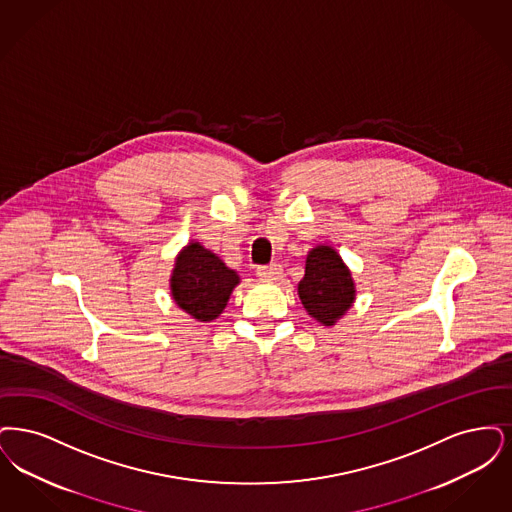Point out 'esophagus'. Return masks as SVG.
<instances>
[{"mask_svg": "<svg viewBox=\"0 0 512 512\" xmlns=\"http://www.w3.org/2000/svg\"><path fill=\"white\" fill-rule=\"evenodd\" d=\"M256 273H258V277L262 281H277L281 277V273H283V267L279 266V264H269V266L258 267Z\"/></svg>", "mask_w": 512, "mask_h": 512, "instance_id": "1", "label": "esophagus"}]
</instances>
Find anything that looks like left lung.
I'll use <instances>...</instances> for the list:
<instances>
[{"instance_id":"left-lung-1","label":"left lung","mask_w":512,"mask_h":512,"mask_svg":"<svg viewBox=\"0 0 512 512\" xmlns=\"http://www.w3.org/2000/svg\"><path fill=\"white\" fill-rule=\"evenodd\" d=\"M298 296L308 315L323 327H333L356 302V283L350 267L333 246L319 245L306 256V273Z\"/></svg>"}]
</instances>
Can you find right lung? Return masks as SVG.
Masks as SVG:
<instances>
[{"label":"right lung","mask_w":512,"mask_h":512,"mask_svg":"<svg viewBox=\"0 0 512 512\" xmlns=\"http://www.w3.org/2000/svg\"><path fill=\"white\" fill-rule=\"evenodd\" d=\"M241 283L235 269L199 241L183 246L170 275V294L179 310L200 323H210L225 310L233 289Z\"/></svg>","instance_id":"add662e5"}]
</instances>
